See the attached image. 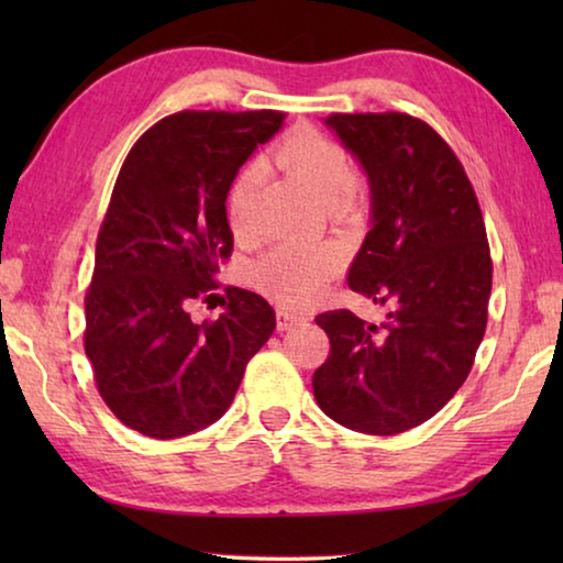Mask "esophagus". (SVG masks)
I'll return each mask as SVG.
<instances>
[{
  "mask_svg": "<svg viewBox=\"0 0 563 563\" xmlns=\"http://www.w3.org/2000/svg\"><path fill=\"white\" fill-rule=\"evenodd\" d=\"M305 318L298 316V312H290L285 308H278V330H290L295 325H300Z\"/></svg>",
  "mask_w": 563,
  "mask_h": 563,
  "instance_id": "34e87169",
  "label": "esophagus"
}]
</instances>
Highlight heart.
I'll return each instance as SVG.
<instances>
[{
    "mask_svg": "<svg viewBox=\"0 0 563 563\" xmlns=\"http://www.w3.org/2000/svg\"><path fill=\"white\" fill-rule=\"evenodd\" d=\"M268 158L320 196L332 218H355L367 203L365 176L350 168L345 146L318 129L300 126L288 131L271 146ZM258 180V164H243L228 184L225 218L235 233H243L251 223ZM340 268L342 253L338 245L285 241L261 253L251 265V275L258 288L283 305H305L325 288L330 278H335Z\"/></svg>",
    "mask_w": 563,
    "mask_h": 563,
    "instance_id": "obj_1",
    "label": "heart"
}]
</instances>
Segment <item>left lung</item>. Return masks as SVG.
Wrapping results in <instances>:
<instances>
[{
	"mask_svg": "<svg viewBox=\"0 0 563 563\" xmlns=\"http://www.w3.org/2000/svg\"><path fill=\"white\" fill-rule=\"evenodd\" d=\"M373 186V231L347 271L379 325L352 310L316 318L330 355L312 375L322 412L365 434L427 422L472 373L487 330L492 255L462 161L430 123L402 111L330 113Z\"/></svg>",
	"mask_w": 563,
	"mask_h": 563,
	"instance_id": "obj_1",
	"label": "left lung"
}]
</instances>
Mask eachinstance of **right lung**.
I'll return each mask as SVG.
<instances>
[{
  "mask_svg": "<svg viewBox=\"0 0 563 563\" xmlns=\"http://www.w3.org/2000/svg\"><path fill=\"white\" fill-rule=\"evenodd\" d=\"M283 111H178L129 151L97 238L84 298V350L103 402L123 424L174 440L231 407L245 365L268 342L275 312L228 285L223 316L194 322L213 300L233 233L225 190Z\"/></svg>",
  "mask_w": 563,
  "mask_h": 563,
  "instance_id": "obj_1",
  "label": "right lung"
}]
</instances>
